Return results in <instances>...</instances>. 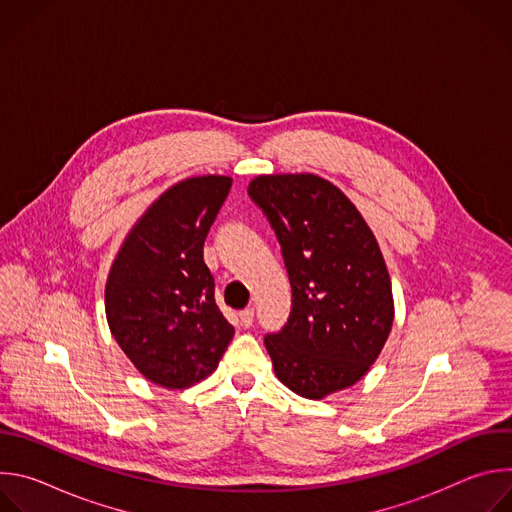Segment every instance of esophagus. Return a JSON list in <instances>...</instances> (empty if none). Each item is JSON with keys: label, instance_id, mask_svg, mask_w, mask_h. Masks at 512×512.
<instances>
[{"label": "esophagus", "instance_id": "1", "mask_svg": "<svg viewBox=\"0 0 512 512\" xmlns=\"http://www.w3.org/2000/svg\"><path fill=\"white\" fill-rule=\"evenodd\" d=\"M253 320H255V310H253V308H245V310L239 312V322H241V326L249 328V326H253Z\"/></svg>", "mask_w": 512, "mask_h": 512}]
</instances>
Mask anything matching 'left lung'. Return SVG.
I'll list each match as a JSON object with an SVG mask.
<instances>
[{"label": "left lung", "mask_w": 512, "mask_h": 512, "mask_svg": "<svg viewBox=\"0 0 512 512\" xmlns=\"http://www.w3.org/2000/svg\"><path fill=\"white\" fill-rule=\"evenodd\" d=\"M281 245L287 324L265 336L277 379L322 399L360 381L393 326L391 277L356 206L314 174L257 176L247 188Z\"/></svg>", "instance_id": "left-lung-1"}]
</instances>
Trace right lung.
<instances>
[{
	"label": "right lung",
	"mask_w": 512,
	"mask_h": 512,
	"mask_svg": "<svg viewBox=\"0 0 512 512\" xmlns=\"http://www.w3.org/2000/svg\"><path fill=\"white\" fill-rule=\"evenodd\" d=\"M229 176H196L166 190L123 241L105 285L111 334L135 369L166 389L208 377L235 328L214 302L204 239L229 196Z\"/></svg>",
	"instance_id": "obj_1"
}]
</instances>
